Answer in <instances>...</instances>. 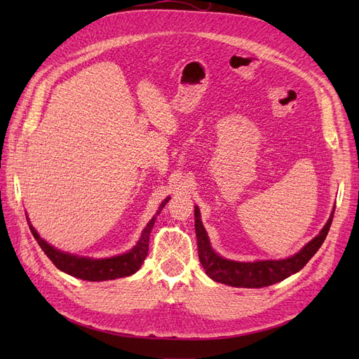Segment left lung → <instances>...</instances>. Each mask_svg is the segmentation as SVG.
Here are the masks:
<instances>
[{
    "instance_id": "obj_1",
    "label": "left lung",
    "mask_w": 359,
    "mask_h": 359,
    "mask_svg": "<svg viewBox=\"0 0 359 359\" xmlns=\"http://www.w3.org/2000/svg\"><path fill=\"white\" fill-rule=\"evenodd\" d=\"M334 208L328 222L325 223L322 231L304 245L298 253L292 255L286 259H265V260H253V262H240V260H231L220 256L211 247L210 236L206 233L199 206H194V229H196L198 238V252L199 260L208 274L217 283H223L233 287H265L271 286L278 281L290 277L292 274L298 273L309 260L316 255L320 248L325 238L328 235V231L332 223Z\"/></svg>"
}]
</instances>
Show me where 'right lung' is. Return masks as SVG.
Returning a JSON list of instances; mask_svg holds the SVG:
<instances>
[{"instance_id":"right-lung-1","label":"right lung","mask_w":359,"mask_h":359,"mask_svg":"<svg viewBox=\"0 0 359 359\" xmlns=\"http://www.w3.org/2000/svg\"><path fill=\"white\" fill-rule=\"evenodd\" d=\"M170 198H166L158 206L157 214L148 222L145 229L142 231L139 241L136 245L128 250V252L123 255H116L111 257H90V256H78L72 255L67 252H62L60 248H55L46 243L36 231V227L31 224L28 215L27 222L29 226V231L32 236L36 238V241L41 247L45 255L52 260V264L55 265L62 273H66L72 277L86 280V281H104V280H115L121 277H128L135 274L136 271L144 264L145 257L148 256V244H149V233L153 231L154 223L160 211L165 208V205L169 202Z\"/></svg>"}]
</instances>
